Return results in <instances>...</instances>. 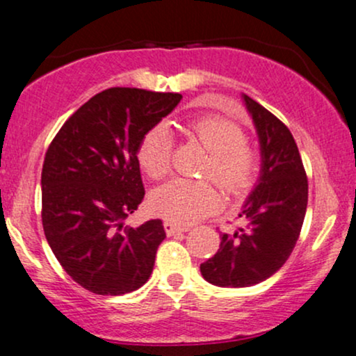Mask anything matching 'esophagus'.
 Masks as SVG:
<instances>
[{"instance_id":"34e87169","label":"esophagus","mask_w":356,"mask_h":356,"mask_svg":"<svg viewBox=\"0 0 356 356\" xmlns=\"http://www.w3.org/2000/svg\"><path fill=\"white\" fill-rule=\"evenodd\" d=\"M163 228H165L167 236H174V235H177V233H184V232H187V229H189V228H186V226H179V225H175V222H172V221L163 222Z\"/></svg>"}]
</instances>
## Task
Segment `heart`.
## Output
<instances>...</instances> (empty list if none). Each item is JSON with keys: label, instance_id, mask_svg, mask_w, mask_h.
<instances>
[{"label": "heart", "instance_id": "heart-1", "mask_svg": "<svg viewBox=\"0 0 356 356\" xmlns=\"http://www.w3.org/2000/svg\"><path fill=\"white\" fill-rule=\"evenodd\" d=\"M187 131L209 152L202 175H211L228 193H240L252 184L257 170V154L245 142L243 130L236 123L221 116H202L194 120ZM136 159L152 179L163 177L170 170L169 124H155L143 135ZM220 191L209 181L172 179L157 187L150 196L152 209L175 225L194 222L220 208Z\"/></svg>", "mask_w": 356, "mask_h": 356}]
</instances>
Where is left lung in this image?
I'll list each match as a JSON object with an SVG mask.
<instances>
[{
    "label": "left lung",
    "instance_id": "left-lung-1",
    "mask_svg": "<svg viewBox=\"0 0 356 356\" xmlns=\"http://www.w3.org/2000/svg\"><path fill=\"white\" fill-rule=\"evenodd\" d=\"M260 143V175L238 214L247 221L222 233L201 273L218 287H250L279 270L296 247L307 208V177L294 136L268 109L241 95Z\"/></svg>",
    "mask_w": 356,
    "mask_h": 356
}]
</instances>
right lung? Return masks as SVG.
<instances>
[{
  "label": "right lung",
  "mask_w": 356,
  "mask_h": 356,
  "mask_svg": "<svg viewBox=\"0 0 356 356\" xmlns=\"http://www.w3.org/2000/svg\"><path fill=\"white\" fill-rule=\"evenodd\" d=\"M177 92L111 88L58 130L42 169V225L54 255L79 286L123 296L147 282L165 238L160 220L124 225L145 196L140 142L181 103Z\"/></svg>",
  "instance_id": "add662e5"
}]
</instances>
